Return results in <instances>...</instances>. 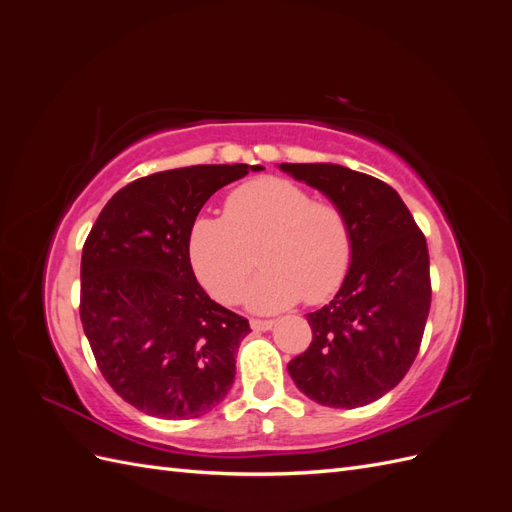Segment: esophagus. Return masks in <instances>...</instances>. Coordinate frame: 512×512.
Returning a JSON list of instances; mask_svg holds the SVG:
<instances>
[{
    "instance_id": "1",
    "label": "esophagus",
    "mask_w": 512,
    "mask_h": 512,
    "mask_svg": "<svg viewBox=\"0 0 512 512\" xmlns=\"http://www.w3.org/2000/svg\"><path fill=\"white\" fill-rule=\"evenodd\" d=\"M273 324H275V320H258V318L250 320V327L254 331H269V329H273Z\"/></svg>"
}]
</instances>
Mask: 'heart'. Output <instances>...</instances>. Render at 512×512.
I'll return each mask as SVG.
<instances>
[{
  "mask_svg": "<svg viewBox=\"0 0 512 512\" xmlns=\"http://www.w3.org/2000/svg\"><path fill=\"white\" fill-rule=\"evenodd\" d=\"M258 247L265 269L245 290V305L258 314L280 312L303 297L309 303L329 299L352 262L344 211L284 177L239 185L226 200V215H198L190 228L192 269L224 303L241 297Z\"/></svg>",
  "mask_w": 512,
  "mask_h": 512,
  "instance_id": "b5f03b06",
  "label": "heart"
}]
</instances>
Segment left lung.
I'll list each match as a JSON object with an SVG mask.
<instances>
[{"label":"left lung","mask_w":512,"mask_h":512,"mask_svg":"<svg viewBox=\"0 0 512 512\" xmlns=\"http://www.w3.org/2000/svg\"><path fill=\"white\" fill-rule=\"evenodd\" d=\"M344 211L352 262L329 305L307 314L312 344L288 363L297 389L320 406L359 408L404 380L431 305L429 252L401 196L339 164H280Z\"/></svg>","instance_id":"1"}]
</instances>
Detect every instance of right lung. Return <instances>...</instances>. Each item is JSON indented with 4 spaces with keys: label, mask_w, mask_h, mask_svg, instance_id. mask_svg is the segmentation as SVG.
Here are the masks:
<instances>
[{
    "label": "right lung",
    "mask_w": 512,
    "mask_h": 512,
    "mask_svg": "<svg viewBox=\"0 0 512 512\" xmlns=\"http://www.w3.org/2000/svg\"><path fill=\"white\" fill-rule=\"evenodd\" d=\"M254 164L162 170L121 188L83 245L81 322L104 380L158 418L222 404L250 322L209 299L190 262V228L207 200Z\"/></svg>",
    "instance_id": "right-lung-1"
}]
</instances>
